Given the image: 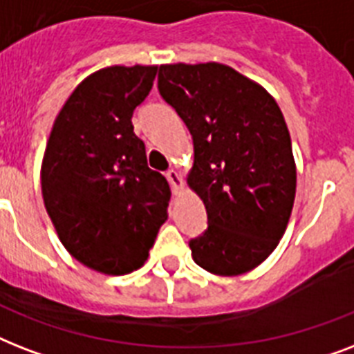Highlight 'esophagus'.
<instances>
[{
    "label": "esophagus",
    "mask_w": 354,
    "mask_h": 354,
    "mask_svg": "<svg viewBox=\"0 0 354 354\" xmlns=\"http://www.w3.org/2000/svg\"><path fill=\"white\" fill-rule=\"evenodd\" d=\"M165 176H167V180H169V183H171L172 191H174V193H178V191H180L183 185V180H182V176H180V172L174 171V169H171V171L165 172Z\"/></svg>",
    "instance_id": "esophagus-1"
}]
</instances>
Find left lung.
Segmentation results:
<instances>
[{
  "label": "left lung",
  "mask_w": 354,
  "mask_h": 354,
  "mask_svg": "<svg viewBox=\"0 0 354 354\" xmlns=\"http://www.w3.org/2000/svg\"><path fill=\"white\" fill-rule=\"evenodd\" d=\"M158 90L193 136L187 183L207 211L189 241L194 263L239 275L279 244L296 196V163L285 118L268 91L230 66H160Z\"/></svg>",
  "instance_id": "1"
}]
</instances>
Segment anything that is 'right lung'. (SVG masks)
I'll return each mask as SVG.
<instances>
[{
	"mask_svg": "<svg viewBox=\"0 0 354 354\" xmlns=\"http://www.w3.org/2000/svg\"><path fill=\"white\" fill-rule=\"evenodd\" d=\"M156 66H112L90 75L55 119L41 163V194L64 248L88 268L130 274L167 221L171 187L147 165L132 113Z\"/></svg>",
	"mask_w": 354,
	"mask_h": 354,
	"instance_id": "obj_1",
	"label": "right lung"
}]
</instances>
